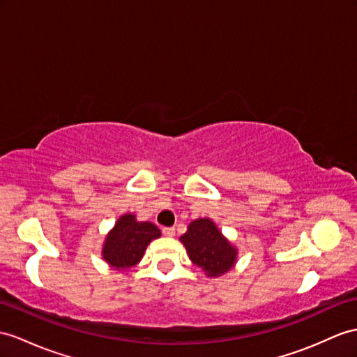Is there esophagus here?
Segmentation results:
<instances>
[{"instance_id": "esophagus-1", "label": "esophagus", "mask_w": 357, "mask_h": 357, "mask_svg": "<svg viewBox=\"0 0 357 357\" xmlns=\"http://www.w3.org/2000/svg\"><path fill=\"white\" fill-rule=\"evenodd\" d=\"M162 233L165 234V236H168V238H172L174 234H176V230H174V227H165L163 230H162Z\"/></svg>"}]
</instances>
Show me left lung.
I'll use <instances>...</instances> for the list:
<instances>
[{
	"label": "left lung",
	"instance_id": "8db88e82",
	"mask_svg": "<svg viewBox=\"0 0 357 357\" xmlns=\"http://www.w3.org/2000/svg\"><path fill=\"white\" fill-rule=\"evenodd\" d=\"M180 242L189 259L211 279L227 274L238 262V248L211 218L194 220L180 236Z\"/></svg>",
	"mask_w": 357,
	"mask_h": 357
}]
</instances>
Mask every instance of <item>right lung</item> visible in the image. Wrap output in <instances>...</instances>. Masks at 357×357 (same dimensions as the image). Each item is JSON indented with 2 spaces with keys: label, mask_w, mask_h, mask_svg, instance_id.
<instances>
[{
  "label": "right lung",
  "mask_w": 357,
  "mask_h": 357,
  "mask_svg": "<svg viewBox=\"0 0 357 357\" xmlns=\"http://www.w3.org/2000/svg\"><path fill=\"white\" fill-rule=\"evenodd\" d=\"M160 234L153 222L137 221L135 213H124L104 238L101 256L116 271H130L141 262L150 242Z\"/></svg>",
  "instance_id": "obj_1"
}]
</instances>
